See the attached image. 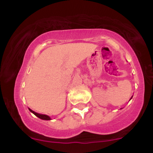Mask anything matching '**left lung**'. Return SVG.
Segmentation results:
<instances>
[{"label":"left lung","mask_w":153,"mask_h":153,"mask_svg":"<svg viewBox=\"0 0 153 153\" xmlns=\"http://www.w3.org/2000/svg\"><path fill=\"white\" fill-rule=\"evenodd\" d=\"M131 98H132V97H131Z\"/></svg>","instance_id":"1"}]
</instances>
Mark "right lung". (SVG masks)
Returning a JSON list of instances; mask_svg holds the SVG:
<instances>
[{
    "instance_id": "1",
    "label": "right lung",
    "mask_w": 153,
    "mask_h": 153,
    "mask_svg": "<svg viewBox=\"0 0 153 153\" xmlns=\"http://www.w3.org/2000/svg\"><path fill=\"white\" fill-rule=\"evenodd\" d=\"M29 111L31 112V113H33L35 116H36V117H39V119H43V120H50L51 118L49 116L47 115H45V114H38L36 113V112L34 111H32L31 109H30V108H29Z\"/></svg>"
}]
</instances>
